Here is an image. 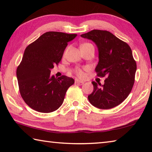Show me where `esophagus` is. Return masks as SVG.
<instances>
[{
	"instance_id": "34e87169",
	"label": "esophagus",
	"mask_w": 152,
	"mask_h": 152,
	"mask_svg": "<svg viewBox=\"0 0 152 152\" xmlns=\"http://www.w3.org/2000/svg\"><path fill=\"white\" fill-rule=\"evenodd\" d=\"M75 83L76 84H78V83H79V84H84V82L80 80H78V79H75Z\"/></svg>"
}]
</instances>
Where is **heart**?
Here are the masks:
<instances>
[{"mask_svg":"<svg viewBox=\"0 0 152 152\" xmlns=\"http://www.w3.org/2000/svg\"><path fill=\"white\" fill-rule=\"evenodd\" d=\"M85 44H89V43H85ZM85 44H83V45H85ZM75 72H76L77 75H78L80 77H84V72L82 71V70H81L80 68H76L75 70Z\"/></svg>","mask_w":152,"mask_h":152,"instance_id":"1","label":"heart"}]
</instances>
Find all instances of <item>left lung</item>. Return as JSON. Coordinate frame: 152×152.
Segmentation results:
<instances>
[{
    "mask_svg": "<svg viewBox=\"0 0 152 152\" xmlns=\"http://www.w3.org/2000/svg\"><path fill=\"white\" fill-rule=\"evenodd\" d=\"M81 37L96 43L99 61L95 71L97 76L107 78L103 85L92 82L94 90L88 101L99 109H112L129 96L134 84L137 64L132 49L107 31L92 30Z\"/></svg>",
    "mask_w": 152,
    "mask_h": 152,
    "instance_id": "8db88e82",
    "label": "left lung"
}]
</instances>
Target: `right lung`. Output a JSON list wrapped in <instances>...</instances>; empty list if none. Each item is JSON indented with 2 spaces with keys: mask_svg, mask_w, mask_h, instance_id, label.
I'll use <instances>...</instances> for the list:
<instances>
[{
  "mask_svg": "<svg viewBox=\"0 0 152 152\" xmlns=\"http://www.w3.org/2000/svg\"><path fill=\"white\" fill-rule=\"evenodd\" d=\"M76 35L46 32L25 49L17 77L20 96L33 110L51 113L62 104L67 90L74 80L64 75L55 78L50 72L61 61L68 43Z\"/></svg>",
  "mask_w": 152,
  "mask_h": 152,
  "instance_id": "obj_1",
  "label": "right lung"
}]
</instances>
